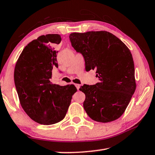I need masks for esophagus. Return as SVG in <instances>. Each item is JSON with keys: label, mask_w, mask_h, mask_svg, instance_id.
Listing matches in <instances>:
<instances>
[{"label": "esophagus", "mask_w": 155, "mask_h": 155, "mask_svg": "<svg viewBox=\"0 0 155 155\" xmlns=\"http://www.w3.org/2000/svg\"><path fill=\"white\" fill-rule=\"evenodd\" d=\"M75 86H76V87H77V90H78V89H79L80 88V85H79V84H75Z\"/></svg>", "instance_id": "1"}]
</instances>
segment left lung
<instances>
[{"label":"left lung","mask_w":155,"mask_h":155,"mask_svg":"<svg viewBox=\"0 0 155 155\" xmlns=\"http://www.w3.org/2000/svg\"><path fill=\"white\" fill-rule=\"evenodd\" d=\"M72 46L81 52L87 70H96L100 82L84 85L79 90L85 94L83 107L90 118L109 122L124 114L136 89L135 67L128 47L105 31L72 33Z\"/></svg>","instance_id":"obj_1"}]
</instances>
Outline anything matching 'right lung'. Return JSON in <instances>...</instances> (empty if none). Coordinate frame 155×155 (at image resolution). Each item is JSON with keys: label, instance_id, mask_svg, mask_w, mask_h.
I'll use <instances>...</instances> for the list:
<instances>
[{"label": "right lung", "instance_id": "right-lung-1", "mask_svg": "<svg viewBox=\"0 0 155 155\" xmlns=\"http://www.w3.org/2000/svg\"><path fill=\"white\" fill-rule=\"evenodd\" d=\"M59 34L41 35L28 43L21 52L14 70V82L22 109L34 121L51 125L64 118L72 95L74 85L52 83L53 67H58L54 46L60 44Z\"/></svg>", "mask_w": 155, "mask_h": 155}]
</instances>
